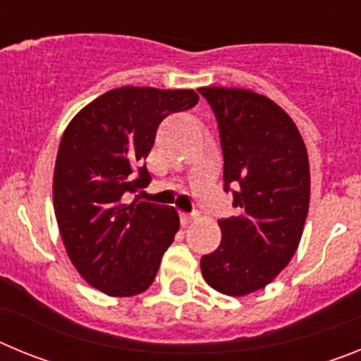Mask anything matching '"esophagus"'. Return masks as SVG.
Segmentation results:
<instances>
[{
  "instance_id": "esophagus-1",
  "label": "esophagus",
  "mask_w": 361,
  "mask_h": 361,
  "mask_svg": "<svg viewBox=\"0 0 361 361\" xmlns=\"http://www.w3.org/2000/svg\"><path fill=\"white\" fill-rule=\"evenodd\" d=\"M199 219V215L197 213H180V222H183V226H188L191 224V222H195V220Z\"/></svg>"
}]
</instances>
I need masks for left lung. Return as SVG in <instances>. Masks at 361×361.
Returning a JSON list of instances; mask_svg holds the SVG:
<instances>
[{
    "label": "left lung",
    "instance_id": "left-lung-1",
    "mask_svg": "<svg viewBox=\"0 0 361 361\" xmlns=\"http://www.w3.org/2000/svg\"><path fill=\"white\" fill-rule=\"evenodd\" d=\"M219 123L224 186L238 215L219 220L222 240L200 258L209 288L228 296L264 289L291 262L309 212L311 177L304 139L269 97L206 86Z\"/></svg>",
    "mask_w": 361,
    "mask_h": 361
}]
</instances>
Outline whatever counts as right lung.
Segmentation results:
<instances>
[{
	"label": "right lung",
	"mask_w": 361,
	"mask_h": 361,
	"mask_svg": "<svg viewBox=\"0 0 361 361\" xmlns=\"http://www.w3.org/2000/svg\"><path fill=\"white\" fill-rule=\"evenodd\" d=\"M199 101L193 90L123 86L70 121L57 149L54 212L70 262L92 288L135 296L152 286L178 231L170 206L124 202L152 180L146 157L159 124Z\"/></svg>",
	"instance_id": "obj_1"
}]
</instances>
